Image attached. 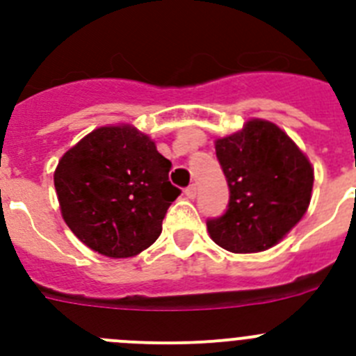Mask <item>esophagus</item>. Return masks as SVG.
<instances>
[{"label": "esophagus", "instance_id": "34e87169", "mask_svg": "<svg viewBox=\"0 0 356 356\" xmlns=\"http://www.w3.org/2000/svg\"><path fill=\"white\" fill-rule=\"evenodd\" d=\"M196 194H197L196 185H188V187L185 188V196H187L188 200H194V197H196Z\"/></svg>", "mask_w": 356, "mask_h": 356}]
</instances>
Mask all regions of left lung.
Here are the masks:
<instances>
[{
	"label": "left lung",
	"instance_id": "left-lung-1",
	"mask_svg": "<svg viewBox=\"0 0 356 356\" xmlns=\"http://www.w3.org/2000/svg\"><path fill=\"white\" fill-rule=\"evenodd\" d=\"M229 188L228 209L209 219L217 246L259 253L278 244L301 221L312 197L314 169L275 122L251 119L241 131L216 140Z\"/></svg>",
	"mask_w": 356,
	"mask_h": 356
}]
</instances>
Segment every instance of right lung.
<instances>
[{
	"label": "right lung",
	"mask_w": 356,
	"mask_h": 356,
	"mask_svg": "<svg viewBox=\"0 0 356 356\" xmlns=\"http://www.w3.org/2000/svg\"><path fill=\"white\" fill-rule=\"evenodd\" d=\"M171 162L130 124L102 127L60 159L55 188L71 232L92 251L128 259L149 248L180 188Z\"/></svg>",
	"instance_id": "right-lung-1"
}]
</instances>
